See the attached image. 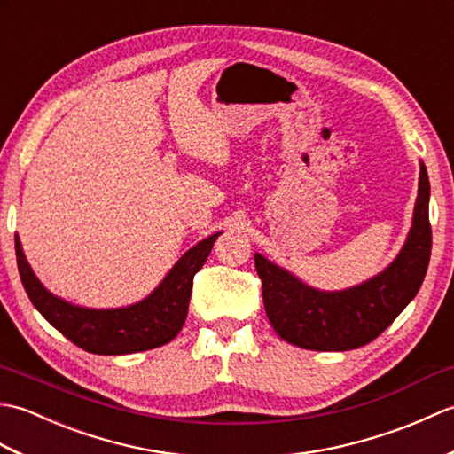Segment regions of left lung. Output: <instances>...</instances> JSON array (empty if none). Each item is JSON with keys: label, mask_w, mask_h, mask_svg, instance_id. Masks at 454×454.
<instances>
[{"label": "left lung", "mask_w": 454, "mask_h": 454, "mask_svg": "<svg viewBox=\"0 0 454 454\" xmlns=\"http://www.w3.org/2000/svg\"><path fill=\"white\" fill-rule=\"evenodd\" d=\"M431 255L429 177L421 163L408 242L394 263L371 281L341 293L306 286L255 254L269 322L285 341L310 351H349L376 340L418 294Z\"/></svg>", "instance_id": "left-lung-1"}]
</instances>
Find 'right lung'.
Here are the masks:
<instances>
[{
    "label": "right lung",
    "instance_id": "right-lung-1",
    "mask_svg": "<svg viewBox=\"0 0 454 454\" xmlns=\"http://www.w3.org/2000/svg\"><path fill=\"white\" fill-rule=\"evenodd\" d=\"M218 236H210L191 247L148 298L117 310H90V308L67 304L62 298L48 293L35 277L25 262L17 238L15 255L28 298L58 332L83 351L95 355H127L169 343L179 333L189 310L192 277L205 265Z\"/></svg>",
    "mask_w": 454,
    "mask_h": 454
}]
</instances>
